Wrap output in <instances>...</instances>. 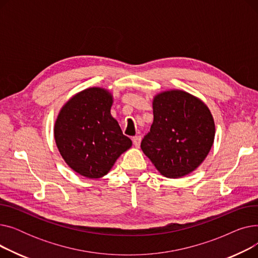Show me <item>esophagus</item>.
I'll return each instance as SVG.
<instances>
[{"label":"esophagus","instance_id":"1","mask_svg":"<svg viewBox=\"0 0 258 258\" xmlns=\"http://www.w3.org/2000/svg\"><path fill=\"white\" fill-rule=\"evenodd\" d=\"M133 143H134V145L136 146V147H139L140 146V142H141V136H135V137H133Z\"/></svg>","mask_w":258,"mask_h":258}]
</instances>
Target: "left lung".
I'll list each match as a JSON object with an SVG mask.
<instances>
[{
	"mask_svg": "<svg viewBox=\"0 0 258 258\" xmlns=\"http://www.w3.org/2000/svg\"><path fill=\"white\" fill-rule=\"evenodd\" d=\"M154 122L141 142L143 153L166 178L184 177L205 160L214 140V121L204 102L180 90L158 94Z\"/></svg>",
	"mask_w": 258,
	"mask_h": 258,
	"instance_id": "8db88e82",
	"label": "left lung"
}]
</instances>
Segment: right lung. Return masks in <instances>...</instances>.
<instances>
[{"instance_id":"right-lung-1","label":"right lung","mask_w":258,"mask_h":258,"mask_svg":"<svg viewBox=\"0 0 258 258\" xmlns=\"http://www.w3.org/2000/svg\"><path fill=\"white\" fill-rule=\"evenodd\" d=\"M113 97L101 88L76 94L60 110L54 126L58 151L74 171L98 179L132 146L111 115Z\"/></svg>"}]
</instances>
